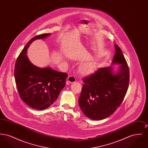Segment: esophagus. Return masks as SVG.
I'll return each instance as SVG.
<instances>
[{
    "label": "esophagus",
    "mask_w": 148,
    "mask_h": 148,
    "mask_svg": "<svg viewBox=\"0 0 148 148\" xmlns=\"http://www.w3.org/2000/svg\"><path fill=\"white\" fill-rule=\"evenodd\" d=\"M76 81V78L74 76H69L67 77V81H66V84H69L74 83Z\"/></svg>",
    "instance_id": "34e87169"
}]
</instances>
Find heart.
Listing matches in <instances>:
<instances>
[{"mask_svg":"<svg viewBox=\"0 0 148 148\" xmlns=\"http://www.w3.org/2000/svg\"><path fill=\"white\" fill-rule=\"evenodd\" d=\"M97 60L95 59L89 60L82 64L79 67V71L83 75H89L93 74L97 69Z\"/></svg>","mask_w":148,"mask_h":148,"instance_id":"heart-1","label":"heart"}]
</instances>
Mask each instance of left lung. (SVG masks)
<instances>
[{
    "label": "left lung",
    "instance_id": "1",
    "mask_svg": "<svg viewBox=\"0 0 148 148\" xmlns=\"http://www.w3.org/2000/svg\"><path fill=\"white\" fill-rule=\"evenodd\" d=\"M115 53L112 65L99 68L83 80L79 106L85 115L94 120L111 115L123 101L129 83V69L119 47L114 44ZM119 66L116 71L113 64Z\"/></svg>",
    "mask_w": 148,
    "mask_h": 148
}]
</instances>
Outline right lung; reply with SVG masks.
Returning a JSON list of instances; mask_svg holds the SVG:
<instances>
[{
  "mask_svg": "<svg viewBox=\"0 0 148 148\" xmlns=\"http://www.w3.org/2000/svg\"><path fill=\"white\" fill-rule=\"evenodd\" d=\"M50 35L44 34L33 38L22 50L15 65L14 77L20 97L27 105L36 110L47 109L56 100L68 76L66 73L53 70L50 66H36L27 56L32 42Z\"/></svg>",
  "mask_w": 148,
  "mask_h": 148,
  "instance_id": "add662e5",
  "label": "right lung"
}]
</instances>
